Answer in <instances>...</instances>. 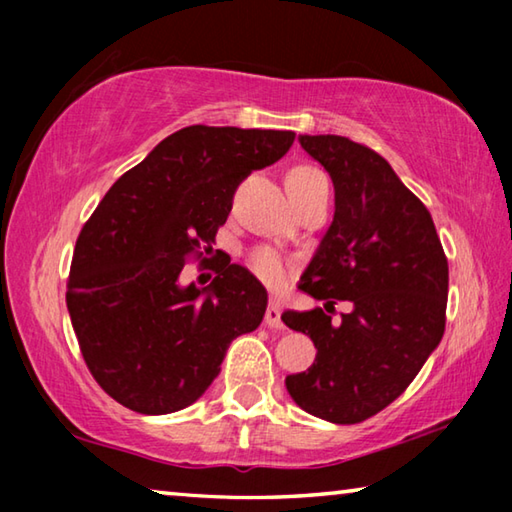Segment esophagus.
<instances>
[{
  "mask_svg": "<svg viewBox=\"0 0 512 512\" xmlns=\"http://www.w3.org/2000/svg\"><path fill=\"white\" fill-rule=\"evenodd\" d=\"M280 314H282L280 302H277V300H271V302H268L266 314H264V325H268L271 329H282V327H284V323H282Z\"/></svg>",
  "mask_w": 512,
  "mask_h": 512,
  "instance_id": "1",
  "label": "esophagus"
}]
</instances>
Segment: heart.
I'll list each match as a JSON object with an SVG mask.
<instances>
[{
	"mask_svg": "<svg viewBox=\"0 0 512 512\" xmlns=\"http://www.w3.org/2000/svg\"><path fill=\"white\" fill-rule=\"evenodd\" d=\"M287 189L293 203L300 205L305 203L307 198L327 189V180L318 169L307 167V164H298V167H293L287 173ZM248 266L259 280L268 284V287H282V284L287 282L291 262L280 253V250H275L271 246H257L250 250Z\"/></svg>",
	"mask_w": 512,
	"mask_h": 512,
	"instance_id": "b5f03b06",
	"label": "heart"
}]
</instances>
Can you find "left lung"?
Returning <instances> with one entry per match:
<instances>
[{
    "label": "left lung",
    "mask_w": 512,
    "mask_h": 512,
    "mask_svg": "<svg viewBox=\"0 0 512 512\" xmlns=\"http://www.w3.org/2000/svg\"><path fill=\"white\" fill-rule=\"evenodd\" d=\"M334 183L336 212L300 289L350 300L332 323L323 309L284 311V325L307 334L316 361L289 375L302 411L357 424L395 402L445 334L449 268L427 207L377 151L341 135H300Z\"/></svg>",
    "instance_id": "1"
}]
</instances>
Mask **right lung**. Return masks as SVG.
<instances>
[{
	"mask_svg": "<svg viewBox=\"0 0 512 512\" xmlns=\"http://www.w3.org/2000/svg\"><path fill=\"white\" fill-rule=\"evenodd\" d=\"M296 133L187 126L108 189L85 221L67 309L85 366L112 400L144 415L185 409L221 372L232 339L253 332L266 289L230 257L210 287H180L232 210L241 180L291 149Z\"/></svg>",
	"mask_w": 512,
	"mask_h": 512,
	"instance_id": "obj_1",
	"label": "right lung"
}]
</instances>
